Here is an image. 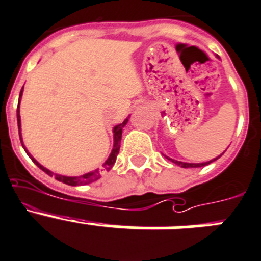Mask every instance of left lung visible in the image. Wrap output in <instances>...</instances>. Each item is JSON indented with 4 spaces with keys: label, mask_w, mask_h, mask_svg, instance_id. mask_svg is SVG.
I'll list each match as a JSON object with an SVG mask.
<instances>
[{
    "label": "left lung",
    "mask_w": 261,
    "mask_h": 261,
    "mask_svg": "<svg viewBox=\"0 0 261 261\" xmlns=\"http://www.w3.org/2000/svg\"><path fill=\"white\" fill-rule=\"evenodd\" d=\"M223 153H224V152H223ZM223 153H221V154L219 155V157H221V155H223ZM165 157H166L169 161H171V162H174L175 165H177V166L182 167V169H189V167H202V166H206V165H210L211 162H214V161H216V160H218V158H219V157H216V158H214V160L207 161V162H202V164H189V162H181V161L172 160V158L167 157V155H165Z\"/></svg>",
    "instance_id": "1"
}]
</instances>
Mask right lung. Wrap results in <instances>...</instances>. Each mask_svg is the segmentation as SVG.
<instances>
[{"instance_id":"1","label":"right lung","mask_w":261,"mask_h":261,"mask_svg":"<svg viewBox=\"0 0 261 261\" xmlns=\"http://www.w3.org/2000/svg\"><path fill=\"white\" fill-rule=\"evenodd\" d=\"M21 95H23V89H21L20 95H19V104H20ZM19 104H18V109H16V118H18L19 136H20L21 145H23V148H24V150H25V152H27V154H28L29 157H31V160L33 161V164L37 165V166L40 167V169L42 170V171H45L47 175H50V176H54L57 180H59V181L64 182V184H68V186H72V187L86 186V184H90V182L96 181L97 179H100L101 175H103L106 171H109V170H111L112 167H113V165L116 164L117 155H118V152H119V144H121V138H122V130H123V127H125V126H126V123L128 122V118H130V116H128L127 118H126L122 123H119V125H116L113 127V148H112L111 154H109V157L107 158L106 162H104V164L101 165L100 169H96V170H94V171L86 172V174L80 175V176H65V175L55 174V172L50 171V170H48V169L43 167L42 165L40 164V162H37V161H36L35 158L32 157L31 153H29L28 150H27V148L24 147L23 139H21V121H20V108H19Z\"/></svg>"}]
</instances>
